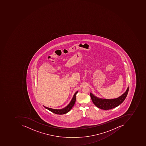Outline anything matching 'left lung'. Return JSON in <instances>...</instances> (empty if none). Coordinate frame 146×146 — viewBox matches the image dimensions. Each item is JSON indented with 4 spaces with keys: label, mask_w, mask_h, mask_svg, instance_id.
Instances as JSON below:
<instances>
[{
    "label": "left lung",
    "mask_w": 146,
    "mask_h": 146,
    "mask_svg": "<svg viewBox=\"0 0 146 146\" xmlns=\"http://www.w3.org/2000/svg\"><path fill=\"white\" fill-rule=\"evenodd\" d=\"M129 87L124 94L117 98L112 99H102L96 97L90 92V96L94 104L97 108L103 110H109L119 106L124 101L128 94Z\"/></svg>",
    "instance_id": "1"
}]
</instances>
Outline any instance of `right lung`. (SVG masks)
I'll return each mask as SVG.
<instances>
[{"instance_id": "add662e5", "label": "right lung", "mask_w": 146, "mask_h": 146, "mask_svg": "<svg viewBox=\"0 0 146 146\" xmlns=\"http://www.w3.org/2000/svg\"><path fill=\"white\" fill-rule=\"evenodd\" d=\"M78 92V91H77L75 92L74 94V95L73 97L71 100V102H70L69 104L66 106L65 108H63L61 109H54L51 108H47V107H45L43 106V107L49 111H50L52 112L56 113L57 114H63L67 113L74 106V104L76 101V94Z\"/></svg>"}]
</instances>
